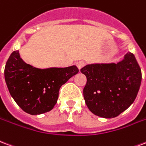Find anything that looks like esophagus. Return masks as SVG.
Returning a JSON list of instances; mask_svg holds the SVG:
<instances>
[{"instance_id": "obj_1", "label": "esophagus", "mask_w": 146, "mask_h": 146, "mask_svg": "<svg viewBox=\"0 0 146 146\" xmlns=\"http://www.w3.org/2000/svg\"><path fill=\"white\" fill-rule=\"evenodd\" d=\"M76 65H77V67L78 68V69L80 70V69L85 65V63H84L83 61H78V62L76 63Z\"/></svg>"}]
</instances>
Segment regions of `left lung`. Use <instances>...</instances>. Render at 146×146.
Masks as SVG:
<instances>
[{
    "instance_id": "obj_1",
    "label": "left lung",
    "mask_w": 146,
    "mask_h": 146,
    "mask_svg": "<svg viewBox=\"0 0 146 146\" xmlns=\"http://www.w3.org/2000/svg\"><path fill=\"white\" fill-rule=\"evenodd\" d=\"M81 72L87 78L83 89L86 105L100 117H116L126 110L135 100L141 86V68L130 52L117 64H86Z\"/></svg>"
}]
</instances>
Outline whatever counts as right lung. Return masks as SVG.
Returning a JSON list of instances; mask_svg holds the SVG:
<instances>
[{"mask_svg":"<svg viewBox=\"0 0 146 146\" xmlns=\"http://www.w3.org/2000/svg\"><path fill=\"white\" fill-rule=\"evenodd\" d=\"M78 72L75 65L37 68L22 60L19 50L11 53L5 68V78L11 97L31 115L48 112L57 104L59 89Z\"/></svg>","mask_w":146,"mask_h":146,"instance_id":"right-lung-1","label":"right lung"}]
</instances>
